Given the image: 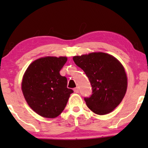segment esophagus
Segmentation results:
<instances>
[{"mask_svg":"<svg viewBox=\"0 0 148 148\" xmlns=\"http://www.w3.org/2000/svg\"><path fill=\"white\" fill-rule=\"evenodd\" d=\"M74 92H75V93H78L79 92V88H77H77H74Z\"/></svg>","mask_w":148,"mask_h":148,"instance_id":"obj_1","label":"esophagus"}]
</instances>
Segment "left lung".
<instances>
[{"mask_svg":"<svg viewBox=\"0 0 148 148\" xmlns=\"http://www.w3.org/2000/svg\"><path fill=\"white\" fill-rule=\"evenodd\" d=\"M90 80L92 93L84 98L87 106L97 114L112 112L121 102L127 88V78L121 62L110 54L92 52L73 58Z\"/></svg>","mask_w":148,"mask_h":148,"instance_id":"1","label":"left lung"}]
</instances>
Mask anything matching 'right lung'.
Wrapping results in <instances>:
<instances>
[{"label": "right lung", "mask_w": 148, "mask_h": 148, "mask_svg": "<svg viewBox=\"0 0 148 148\" xmlns=\"http://www.w3.org/2000/svg\"><path fill=\"white\" fill-rule=\"evenodd\" d=\"M67 58L47 56L34 61L26 70L21 88L32 110L46 118H55L65 108L73 90L67 88L66 77L60 71Z\"/></svg>", "instance_id": "obj_1"}]
</instances>
